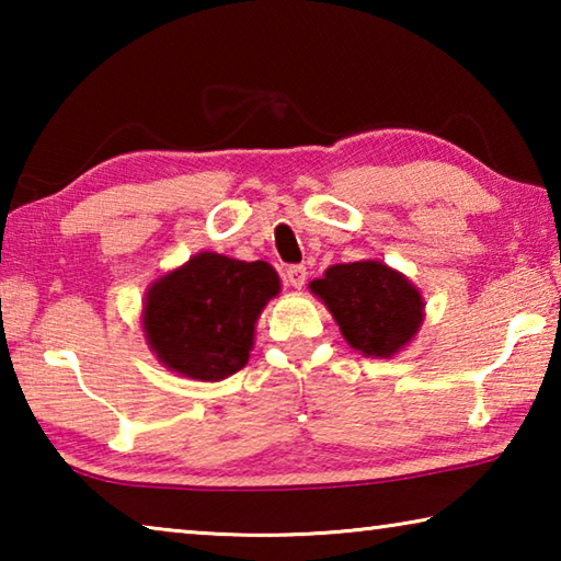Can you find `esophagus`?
<instances>
[{"label": "esophagus", "instance_id": "1", "mask_svg": "<svg viewBox=\"0 0 561 561\" xmlns=\"http://www.w3.org/2000/svg\"><path fill=\"white\" fill-rule=\"evenodd\" d=\"M307 277H309V272H307V267H304V264H291V267H287V282L291 284L294 289H301L304 282H307Z\"/></svg>", "mask_w": 561, "mask_h": 561}]
</instances>
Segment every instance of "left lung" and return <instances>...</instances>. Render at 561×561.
<instances>
[{
  "label": "left lung",
  "mask_w": 561,
  "mask_h": 561,
  "mask_svg": "<svg viewBox=\"0 0 561 561\" xmlns=\"http://www.w3.org/2000/svg\"><path fill=\"white\" fill-rule=\"evenodd\" d=\"M309 289L327 304L348 344L366 356H393L423 321L421 294L381 262L334 264Z\"/></svg>",
  "instance_id": "1"
}]
</instances>
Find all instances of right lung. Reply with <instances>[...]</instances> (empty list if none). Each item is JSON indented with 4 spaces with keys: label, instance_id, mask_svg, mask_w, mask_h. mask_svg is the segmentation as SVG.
I'll return each instance as SVG.
<instances>
[{
    "label": "right lung",
    "instance_id": "add662e5",
    "mask_svg": "<svg viewBox=\"0 0 561 561\" xmlns=\"http://www.w3.org/2000/svg\"><path fill=\"white\" fill-rule=\"evenodd\" d=\"M279 277L267 262L203 252L148 291L144 329L170 368L197 381H222L247 364L254 321Z\"/></svg>",
    "mask_w": 561,
    "mask_h": 561
}]
</instances>
